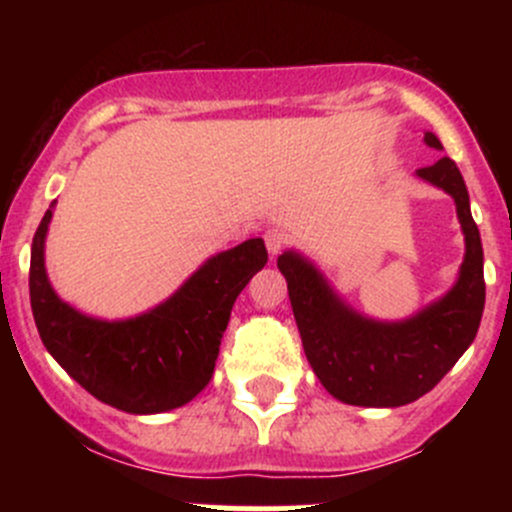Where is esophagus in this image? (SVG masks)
Instances as JSON below:
<instances>
[{
	"label": "esophagus",
	"instance_id": "obj_1",
	"mask_svg": "<svg viewBox=\"0 0 512 512\" xmlns=\"http://www.w3.org/2000/svg\"><path fill=\"white\" fill-rule=\"evenodd\" d=\"M287 242H289V237L282 230H277V227H272V230L265 232V245H267V252H270L272 257L280 255V252L287 247Z\"/></svg>",
	"mask_w": 512,
	"mask_h": 512
}]
</instances>
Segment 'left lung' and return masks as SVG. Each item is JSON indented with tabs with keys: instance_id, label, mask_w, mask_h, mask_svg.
<instances>
[{
	"instance_id": "1",
	"label": "left lung",
	"mask_w": 512,
	"mask_h": 512,
	"mask_svg": "<svg viewBox=\"0 0 512 512\" xmlns=\"http://www.w3.org/2000/svg\"><path fill=\"white\" fill-rule=\"evenodd\" d=\"M423 141L443 151L433 133H423ZM416 175L451 195L466 237L456 285L421 312L401 322L371 319L349 307L304 255L287 250L277 257L307 361L324 389L344 404L396 409L421 399L453 369L480 327L483 245L461 170L441 158Z\"/></svg>"
}]
</instances>
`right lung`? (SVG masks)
Masks as SVG:
<instances>
[{"label":"right lung","mask_w":512,"mask_h":512,"mask_svg":"<svg viewBox=\"0 0 512 512\" xmlns=\"http://www.w3.org/2000/svg\"><path fill=\"white\" fill-rule=\"evenodd\" d=\"M54 203L32 242L29 297L39 337L61 369L91 396L126 414L173 411L193 401L213 379L232 304L267 265L262 237L205 260L165 302L138 317H89L51 287L44 242Z\"/></svg>","instance_id":"obj_1"}]
</instances>
